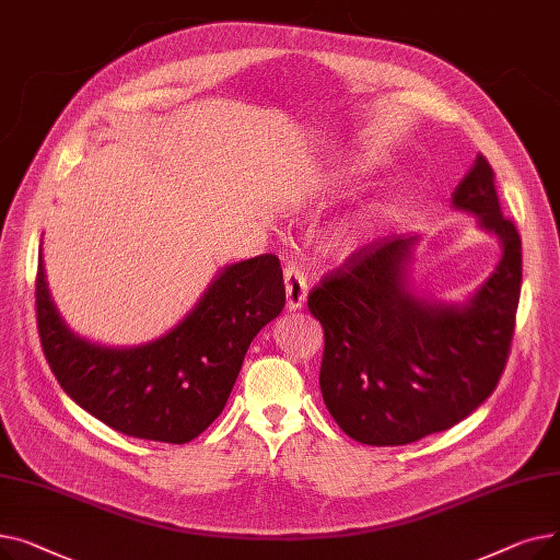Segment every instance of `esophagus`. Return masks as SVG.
Returning a JSON list of instances; mask_svg holds the SVG:
<instances>
[{
  "mask_svg": "<svg viewBox=\"0 0 560 560\" xmlns=\"http://www.w3.org/2000/svg\"><path fill=\"white\" fill-rule=\"evenodd\" d=\"M283 279H285V306L290 311H300L306 304V295H308V281L304 277V272L295 265H288L283 270Z\"/></svg>",
  "mask_w": 560,
  "mask_h": 560,
  "instance_id": "obj_1",
  "label": "esophagus"
}]
</instances>
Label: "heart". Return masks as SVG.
<instances>
[{
  "instance_id": "b5f03b06",
  "label": "heart",
  "mask_w": 560,
  "mask_h": 560,
  "mask_svg": "<svg viewBox=\"0 0 560 560\" xmlns=\"http://www.w3.org/2000/svg\"><path fill=\"white\" fill-rule=\"evenodd\" d=\"M368 170H370V165L368 163H363V161H349V163H345V165H338V170L334 172V179L338 182V184H354V182H359V179H363V176L368 174ZM345 238H347V243L354 238V233H345Z\"/></svg>"
}]
</instances>
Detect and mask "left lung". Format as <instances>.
<instances>
[{
	"label": "left lung",
	"instance_id": "obj_1",
	"mask_svg": "<svg viewBox=\"0 0 560 560\" xmlns=\"http://www.w3.org/2000/svg\"><path fill=\"white\" fill-rule=\"evenodd\" d=\"M452 201L502 243L494 272L465 304L429 302L410 290L420 235H388L357 249L308 295L325 329L322 397L338 427L363 445H408L458 424L492 395L506 368L522 241L502 213L483 154Z\"/></svg>",
	"mask_w": 560,
	"mask_h": 560
}]
</instances>
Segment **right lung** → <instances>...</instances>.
<instances>
[{
  "label": "right lung",
  "mask_w": 560,
  "mask_h": 560,
  "mask_svg": "<svg viewBox=\"0 0 560 560\" xmlns=\"http://www.w3.org/2000/svg\"><path fill=\"white\" fill-rule=\"evenodd\" d=\"M283 304L279 258L262 254L226 265L163 338L115 349L74 336L49 298L43 258L36 275L38 336L61 388L106 427L172 445L222 413L252 340Z\"/></svg>",
  "instance_id": "add662e5"
}]
</instances>
